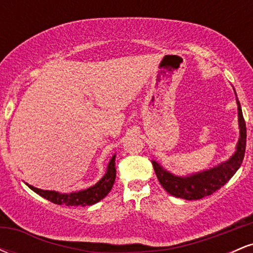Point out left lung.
<instances>
[{"mask_svg": "<svg viewBox=\"0 0 253 253\" xmlns=\"http://www.w3.org/2000/svg\"><path fill=\"white\" fill-rule=\"evenodd\" d=\"M238 102V115H239L240 139L237 151L228 162L220 164L214 169L203 171L189 177H177L165 171L156 162H152L153 169L162 187L172 196L185 200H200L210 196L227 183L231 177L237 172L243 163L246 149V124L244 120L242 107Z\"/></svg>", "mask_w": 253, "mask_h": 253, "instance_id": "obj_1", "label": "left lung"}]
</instances>
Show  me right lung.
<instances>
[{
    "label": "right lung",
    "mask_w": 253,
    "mask_h": 253,
    "mask_svg": "<svg viewBox=\"0 0 253 253\" xmlns=\"http://www.w3.org/2000/svg\"><path fill=\"white\" fill-rule=\"evenodd\" d=\"M115 176H117V170H115V156L110 159L108 169H107L106 175L97 182L94 187H90L89 189L77 191V193L71 194H59L57 191H50V190H42L38 188L28 185L32 190L36 191L43 199L48 200V201L56 203V205H65V206H91L94 203L103 199L107 196L112 189L113 184H114Z\"/></svg>",
    "instance_id": "obj_1"
}]
</instances>
